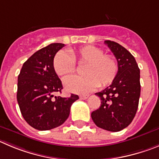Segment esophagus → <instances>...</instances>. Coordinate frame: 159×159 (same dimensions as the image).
I'll use <instances>...</instances> for the list:
<instances>
[{
  "label": "esophagus",
  "mask_w": 159,
  "mask_h": 159,
  "mask_svg": "<svg viewBox=\"0 0 159 159\" xmlns=\"http://www.w3.org/2000/svg\"><path fill=\"white\" fill-rule=\"evenodd\" d=\"M88 97H89V95H81V96H79L80 100H86Z\"/></svg>",
  "instance_id": "34e87169"
}]
</instances>
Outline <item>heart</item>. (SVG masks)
Instances as JSON below:
<instances>
[{"instance_id":"heart-1","label":"heart","mask_w":159,"mask_h":159,"mask_svg":"<svg viewBox=\"0 0 159 159\" xmlns=\"http://www.w3.org/2000/svg\"><path fill=\"white\" fill-rule=\"evenodd\" d=\"M84 64V76H70L63 80L66 91L86 94L97 86L109 85L116 78L118 63L115 56L103 54L101 48L85 45L76 49L58 52L53 59V69L59 76H66L75 70L76 63Z\"/></svg>"}]
</instances>
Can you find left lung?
Instances as JSON below:
<instances>
[{
  "mask_svg": "<svg viewBox=\"0 0 159 159\" xmlns=\"http://www.w3.org/2000/svg\"><path fill=\"white\" fill-rule=\"evenodd\" d=\"M104 43L116 58L118 71L110 86L96 93L101 104L92 112L91 117L98 127L118 132L126 128L136 115L140 96V69L126 48L115 41Z\"/></svg>",
  "mask_w": 159,
  "mask_h": 159,
  "instance_id": "left-lung-1",
  "label": "left lung"
}]
</instances>
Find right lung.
<instances>
[{"mask_svg":"<svg viewBox=\"0 0 159 159\" xmlns=\"http://www.w3.org/2000/svg\"><path fill=\"white\" fill-rule=\"evenodd\" d=\"M52 43L38 50L23 63L18 76L17 101L23 118L33 128L49 130L61 125L69 117L78 95L54 96L63 85L53 69L56 52L64 47Z\"/></svg>","mask_w":159,"mask_h":159,"instance_id":"add662e5","label":"right lung"}]
</instances>
